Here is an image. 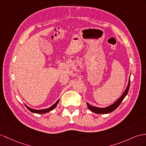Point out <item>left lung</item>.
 <instances>
[{"instance_id":"obj_1","label":"left lung","mask_w":146,"mask_h":146,"mask_svg":"<svg viewBox=\"0 0 146 146\" xmlns=\"http://www.w3.org/2000/svg\"><path fill=\"white\" fill-rule=\"evenodd\" d=\"M129 86H130V77H129V79L128 81V86H127L125 91H124V92L123 93V94L121 96L120 98H119L117 100V101L115 102L113 104H111V105L108 106L107 107H105V108H99V107H97L95 106H92L89 104L86 103L88 109L91 111L94 112V113H98V114L109 113H110V112L114 111L119 106V104L121 103L123 100L124 99V98H125L127 94H128L129 89Z\"/></svg>"}]
</instances>
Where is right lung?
Instances as JSON below:
<instances>
[{
  "instance_id": "add662e5",
  "label": "right lung",
  "mask_w": 146,
  "mask_h": 146,
  "mask_svg": "<svg viewBox=\"0 0 146 146\" xmlns=\"http://www.w3.org/2000/svg\"><path fill=\"white\" fill-rule=\"evenodd\" d=\"M59 100L60 99H58L57 102H56L54 105H52L50 107H49V108H48V109H42V110H36V109H31V108H30V107H28L27 106H27V109L30 111H31V112H33V113H38V114H42V113H47V112H49V111H50L51 110H54L55 108L56 107V106H57V104H58V102H59Z\"/></svg>"
}]
</instances>
